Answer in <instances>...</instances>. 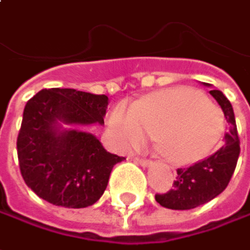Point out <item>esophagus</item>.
Segmentation results:
<instances>
[{"mask_svg":"<svg viewBox=\"0 0 250 250\" xmlns=\"http://www.w3.org/2000/svg\"><path fill=\"white\" fill-rule=\"evenodd\" d=\"M135 162L138 163V165H141V166H144V167H147V166H150V160H147V159H144V157H136L135 159Z\"/></svg>","mask_w":250,"mask_h":250,"instance_id":"obj_1","label":"esophagus"}]
</instances>
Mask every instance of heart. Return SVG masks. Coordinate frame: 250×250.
Segmentation results:
<instances>
[{"label":"heart","mask_w":250,"mask_h":250,"mask_svg":"<svg viewBox=\"0 0 250 250\" xmlns=\"http://www.w3.org/2000/svg\"><path fill=\"white\" fill-rule=\"evenodd\" d=\"M108 131L121 149L136 147L149 133L157 135L160 150L176 163L207 156L224 132L222 114L204 94L174 88L119 103L108 118Z\"/></svg>","instance_id":"1"}]
</instances>
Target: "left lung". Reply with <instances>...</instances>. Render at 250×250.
<instances>
[{"mask_svg": "<svg viewBox=\"0 0 250 250\" xmlns=\"http://www.w3.org/2000/svg\"><path fill=\"white\" fill-rule=\"evenodd\" d=\"M204 85L211 87L208 83H204ZM209 94L222 108L229 125V131L224 138L225 144L214 155L193 166L177 168L173 188L167 193L155 195L157 203L165 208L191 209L211 201L227 188L236 167L241 147L231 103L219 90H211Z\"/></svg>", "mask_w": 250, "mask_h": 250, "instance_id": "left-lung-1", "label": "left lung"}]
</instances>
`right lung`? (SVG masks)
<instances>
[{
	"label": "right lung",
	"instance_id": "1",
	"mask_svg": "<svg viewBox=\"0 0 250 250\" xmlns=\"http://www.w3.org/2000/svg\"><path fill=\"white\" fill-rule=\"evenodd\" d=\"M108 97L74 88L41 90L26 103L17 139L21 174L42 200L66 208L93 206L112 167L125 157L106 152L93 133L60 124H104Z\"/></svg>",
	"mask_w": 250,
	"mask_h": 250
}]
</instances>
